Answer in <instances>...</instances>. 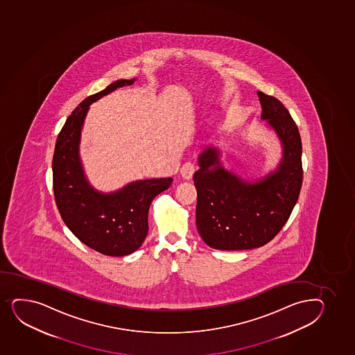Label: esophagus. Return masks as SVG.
Wrapping results in <instances>:
<instances>
[{"label":"esophagus","mask_w":355,"mask_h":355,"mask_svg":"<svg viewBox=\"0 0 355 355\" xmlns=\"http://www.w3.org/2000/svg\"><path fill=\"white\" fill-rule=\"evenodd\" d=\"M195 164L192 163H185V164L180 168V175L183 177L184 180H190L192 175L195 173Z\"/></svg>","instance_id":"obj_1"}]
</instances>
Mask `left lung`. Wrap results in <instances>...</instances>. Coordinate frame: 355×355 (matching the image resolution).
<instances>
[{"instance_id":"8db88e82","label":"left lung","mask_w":355,"mask_h":355,"mask_svg":"<svg viewBox=\"0 0 355 355\" xmlns=\"http://www.w3.org/2000/svg\"><path fill=\"white\" fill-rule=\"evenodd\" d=\"M258 96L261 119H268L284 148L277 171L259 183H244L224 170L219 151L209 148L199 156L193 175L197 229L216 250H251L271 241L288 220L302 190V145L297 124L278 98L263 92Z\"/></svg>"}]
</instances>
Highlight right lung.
<instances>
[{"label": "right lung", "mask_w": 355, "mask_h": 355, "mask_svg": "<svg viewBox=\"0 0 355 355\" xmlns=\"http://www.w3.org/2000/svg\"><path fill=\"white\" fill-rule=\"evenodd\" d=\"M135 80H119L89 96L67 119L53 157L55 202L69 230L83 244L111 257L128 256L141 248L148 234L153 199L168 190L173 180H138L116 193L102 195L89 187L78 158V141L89 105Z\"/></svg>", "instance_id": "obj_1"}]
</instances>
